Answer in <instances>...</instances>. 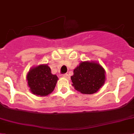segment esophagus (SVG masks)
<instances>
[{"mask_svg": "<svg viewBox=\"0 0 134 134\" xmlns=\"http://www.w3.org/2000/svg\"><path fill=\"white\" fill-rule=\"evenodd\" d=\"M63 77H65V78H66V79H68V80H69V77H69V75H68V74H64V75H63Z\"/></svg>", "mask_w": 134, "mask_h": 134, "instance_id": "esophagus-1", "label": "esophagus"}]
</instances>
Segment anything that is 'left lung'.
Segmentation results:
<instances>
[{"instance_id":"8db88e82","label":"left lung","mask_w":134,"mask_h":134,"mask_svg":"<svg viewBox=\"0 0 134 134\" xmlns=\"http://www.w3.org/2000/svg\"><path fill=\"white\" fill-rule=\"evenodd\" d=\"M103 67L94 61L82 62L74 70L71 77L72 86L82 94H93L99 91L105 81Z\"/></svg>"}]
</instances>
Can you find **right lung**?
<instances>
[{
  "label": "right lung",
  "mask_w": 134,
  "mask_h": 134,
  "mask_svg": "<svg viewBox=\"0 0 134 134\" xmlns=\"http://www.w3.org/2000/svg\"><path fill=\"white\" fill-rule=\"evenodd\" d=\"M26 80L31 93L43 97L53 91L58 78L57 75L52 74L48 65H40L29 70Z\"/></svg>",
  "instance_id": "1"
}]
</instances>
